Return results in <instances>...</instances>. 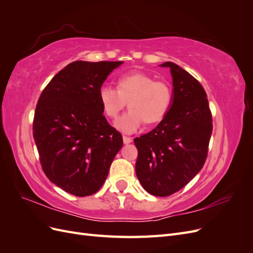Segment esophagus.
<instances>
[{
  "label": "esophagus",
  "instance_id": "obj_1",
  "mask_svg": "<svg viewBox=\"0 0 253 253\" xmlns=\"http://www.w3.org/2000/svg\"><path fill=\"white\" fill-rule=\"evenodd\" d=\"M132 142V138L131 137H127V136H124V143L125 144H128Z\"/></svg>",
  "mask_w": 253,
  "mask_h": 253
}]
</instances>
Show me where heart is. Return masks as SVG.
I'll return each instance as SVG.
<instances>
[{"instance_id": "obj_1", "label": "heart", "mask_w": 253, "mask_h": 253, "mask_svg": "<svg viewBox=\"0 0 253 253\" xmlns=\"http://www.w3.org/2000/svg\"><path fill=\"white\" fill-rule=\"evenodd\" d=\"M98 98L104 115L113 120L127 103L129 111L117 120L116 127L125 133H134L143 122L154 125L166 116L172 102V87L166 81L136 72L121 76L117 89L101 86Z\"/></svg>"}]
</instances>
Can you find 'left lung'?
<instances>
[{
  "mask_svg": "<svg viewBox=\"0 0 253 253\" xmlns=\"http://www.w3.org/2000/svg\"><path fill=\"white\" fill-rule=\"evenodd\" d=\"M173 78L171 108L151 132L134 139L138 151L136 175L145 191L169 196L202 170L212 134L207 94L192 75L166 62Z\"/></svg>",
  "mask_w": 253,
  "mask_h": 253,
  "instance_id": "8db88e82",
  "label": "left lung"
}]
</instances>
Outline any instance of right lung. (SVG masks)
Instances as JSON below:
<instances>
[{"label": "right lung", "instance_id": "1", "mask_svg": "<svg viewBox=\"0 0 253 253\" xmlns=\"http://www.w3.org/2000/svg\"><path fill=\"white\" fill-rule=\"evenodd\" d=\"M122 61H76L61 70L42 91L33 131L42 170L75 196L96 193L108 177L124 140L110 126L99 89Z\"/></svg>", "mask_w": 253, "mask_h": 253}]
</instances>
